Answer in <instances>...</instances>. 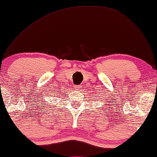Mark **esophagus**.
<instances>
[{"mask_svg": "<svg viewBox=\"0 0 157 157\" xmlns=\"http://www.w3.org/2000/svg\"><path fill=\"white\" fill-rule=\"evenodd\" d=\"M75 90H80L81 89H82V86H81V85H75Z\"/></svg>", "mask_w": 157, "mask_h": 157, "instance_id": "obj_1", "label": "esophagus"}]
</instances>
